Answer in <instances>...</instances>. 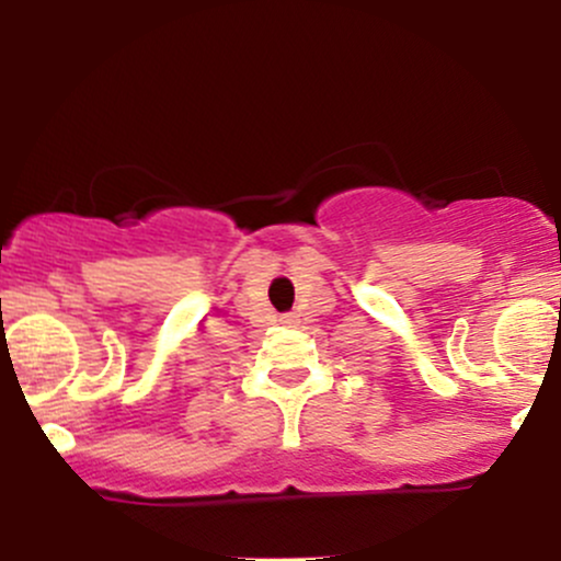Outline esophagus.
Listing matches in <instances>:
<instances>
[{
	"label": "esophagus",
	"instance_id": "obj_1",
	"mask_svg": "<svg viewBox=\"0 0 561 561\" xmlns=\"http://www.w3.org/2000/svg\"><path fill=\"white\" fill-rule=\"evenodd\" d=\"M279 321L285 327H295V324H298V317H295V313H285V317H282Z\"/></svg>",
	"mask_w": 561,
	"mask_h": 561
}]
</instances>
